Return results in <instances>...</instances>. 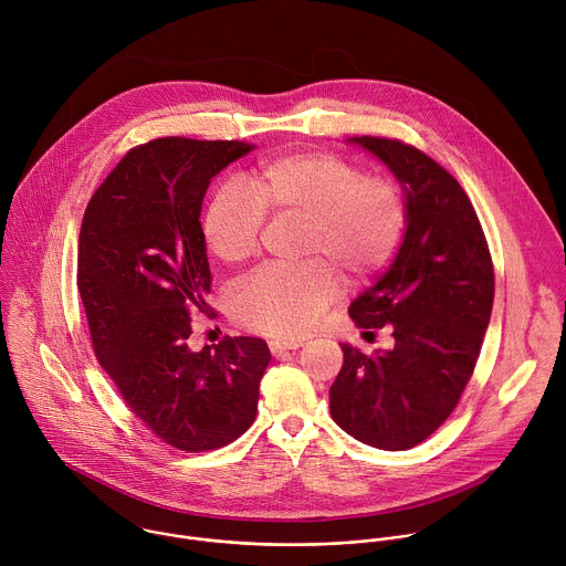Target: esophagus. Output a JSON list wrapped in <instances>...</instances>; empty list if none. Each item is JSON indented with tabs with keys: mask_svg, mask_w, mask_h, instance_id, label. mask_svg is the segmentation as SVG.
Returning a JSON list of instances; mask_svg holds the SVG:
<instances>
[{
	"mask_svg": "<svg viewBox=\"0 0 566 566\" xmlns=\"http://www.w3.org/2000/svg\"><path fill=\"white\" fill-rule=\"evenodd\" d=\"M302 340H271L269 349L273 356H280L282 352H291V349H300Z\"/></svg>",
	"mask_w": 566,
	"mask_h": 566,
	"instance_id": "1",
	"label": "esophagus"
}]
</instances>
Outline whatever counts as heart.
Here are the masks:
<instances>
[{"instance_id":"heart-1","label":"heart","mask_w":566,"mask_h":566,"mask_svg":"<svg viewBox=\"0 0 566 566\" xmlns=\"http://www.w3.org/2000/svg\"><path fill=\"white\" fill-rule=\"evenodd\" d=\"M264 217L302 219L291 271H266L232 297L241 327L273 338L308 334L340 291V279L365 282L391 258L406 203L400 188L363 177L329 151H297L264 160L237 186L221 188L203 214V241L226 266H244L258 251Z\"/></svg>"}]
</instances>
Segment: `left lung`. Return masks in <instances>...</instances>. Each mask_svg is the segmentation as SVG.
Instances as JSON below:
<instances>
[{
	"instance_id": "8db88e82",
	"label": "left lung",
	"mask_w": 566,
	"mask_h": 566,
	"mask_svg": "<svg viewBox=\"0 0 566 566\" xmlns=\"http://www.w3.org/2000/svg\"><path fill=\"white\" fill-rule=\"evenodd\" d=\"M391 172L406 203L394 262L349 304L358 329L389 327L394 347L365 356L343 343L332 419L380 450L426 441L454 410L489 329L495 275L476 212L439 164L400 140L354 136Z\"/></svg>"
}]
</instances>
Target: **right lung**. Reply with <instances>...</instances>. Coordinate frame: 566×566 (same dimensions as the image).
<instances>
[{
	"label": "right lung",
	"mask_w": 566,
	"mask_h": 566,
	"mask_svg": "<svg viewBox=\"0 0 566 566\" xmlns=\"http://www.w3.org/2000/svg\"><path fill=\"white\" fill-rule=\"evenodd\" d=\"M251 149L179 136L134 147L80 228L77 289L96 358L132 412L186 452L228 446L251 428L271 363L260 338L188 347V313L206 311L210 293L203 197L212 177Z\"/></svg>",
	"instance_id": "1"
}]
</instances>
